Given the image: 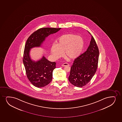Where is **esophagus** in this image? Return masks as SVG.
I'll return each mask as SVG.
<instances>
[{"instance_id":"esophagus-1","label":"esophagus","mask_w":122,"mask_h":122,"mask_svg":"<svg viewBox=\"0 0 122 122\" xmlns=\"http://www.w3.org/2000/svg\"><path fill=\"white\" fill-rule=\"evenodd\" d=\"M69 66V64H68V63H63L62 64V66Z\"/></svg>"}]
</instances>
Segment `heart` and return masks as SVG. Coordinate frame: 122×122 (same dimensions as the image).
Instances as JSON below:
<instances>
[{
  "label": "heart",
  "mask_w": 122,
  "mask_h": 122,
  "mask_svg": "<svg viewBox=\"0 0 122 122\" xmlns=\"http://www.w3.org/2000/svg\"><path fill=\"white\" fill-rule=\"evenodd\" d=\"M84 47V41L82 37L73 34H67L58 39L57 43L51 46V52L56 59L63 55L69 59H74L81 54Z\"/></svg>",
  "instance_id": "heart-1"
}]
</instances>
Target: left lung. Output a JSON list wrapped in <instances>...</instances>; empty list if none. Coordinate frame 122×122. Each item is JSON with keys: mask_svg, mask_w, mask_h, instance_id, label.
<instances>
[{"mask_svg": "<svg viewBox=\"0 0 122 122\" xmlns=\"http://www.w3.org/2000/svg\"><path fill=\"white\" fill-rule=\"evenodd\" d=\"M91 35L89 46L85 52L75 59L68 77L69 82L78 87H82L90 82L98 66L99 49L94 38Z\"/></svg>", "mask_w": 122, "mask_h": 122, "instance_id": "obj_1", "label": "left lung"}]
</instances>
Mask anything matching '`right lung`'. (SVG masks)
<instances>
[{
    "label": "right lung",
    "instance_id": "1",
    "mask_svg": "<svg viewBox=\"0 0 122 122\" xmlns=\"http://www.w3.org/2000/svg\"><path fill=\"white\" fill-rule=\"evenodd\" d=\"M61 29L41 28L31 34L26 41L23 61L28 79L34 86L38 88L44 87L51 81L53 71L56 67V63L50 61L44 56L37 61L32 60L30 56V49L41 46L46 37Z\"/></svg>",
    "mask_w": 122,
    "mask_h": 122
}]
</instances>
